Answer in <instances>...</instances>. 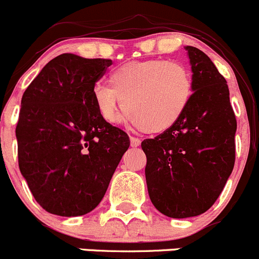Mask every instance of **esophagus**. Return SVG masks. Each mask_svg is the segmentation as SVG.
Masks as SVG:
<instances>
[{
  "mask_svg": "<svg viewBox=\"0 0 259 259\" xmlns=\"http://www.w3.org/2000/svg\"><path fill=\"white\" fill-rule=\"evenodd\" d=\"M130 141H131V146H132V147H137V146L141 145V140H140V138L131 137Z\"/></svg>",
  "mask_w": 259,
  "mask_h": 259,
  "instance_id": "esophagus-1",
  "label": "esophagus"
}]
</instances>
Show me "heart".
Here are the masks:
<instances>
[{"label": "heart", "instance_id": "1", "mask_svg": "<svg viewBox=\"0 0 259 259\" xmlns=\"http://www.w3.org/2000/svg\"><path fill=\"white\" fill-rule=\"evenodd\" d=\"M108 85L92 89L99 117L118 122L123 104L126 121L146 133L158 135L172 128L194 96V80L184 64L166 59L132 61L109 73Z\"/></svg>", "mask_w": 259, "mask_h": 259}]
</instances>
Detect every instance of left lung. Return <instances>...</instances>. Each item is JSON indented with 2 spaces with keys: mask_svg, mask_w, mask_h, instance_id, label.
<instances>
[{
  "mask_svg": "<svg viewBox=\"0 0 259 259\" xmlns=\"http://www.w3.org/2000/svg\"><path fill=\"white\" fill-rule=\"evenodd\" d=\"M194 96L180 121L141 143L147 157L148 195L170 218L205 213L224 189L235 162L237 119L224 76L206 54L186 46Z\"/></svg>",
  "mask_w": 259,
  "mask_h": 259,
  "instance_id": "8db88e82",
  "label": "left lung"
}]
</instances>
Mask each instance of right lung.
I'll list each match as a JSON object with an SVG mask.
<instances>
[{
    "label": "right lung",
    "mask_w": 259,
    "mask_h": 259,
    "mask_svg": "<svg viewBox=\"0 0 259 259\" xmlns=\"http://www.w3.org/2000/svg\"><path fill=\"white\" fill-rule=\"evenodd\" d=\"M109 65L111 59L61 54L22 96L19 167L48 213L78 217L93 210L130 147L127 133L99 117L92 96Z\"/></svg>",
    "instance_id": "obj_1"
}]
</instances>
